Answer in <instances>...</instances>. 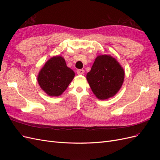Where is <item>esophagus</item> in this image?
Masks as SVG:
<instances>
[{"label":"esophagus","mask_w":160,"mask_h":160,"mask_svg":"<svg viewBox=\"0 0 160 160\" xmlns=\"http://www.w3.org/2000/svg\"><path fill=\"white\" fill-rule=\"evenodd\" d=\"M85 71L83 69H78L77 71V73L78 75H83Z\"/></svg>","instance_id":"1"}]
</instances>
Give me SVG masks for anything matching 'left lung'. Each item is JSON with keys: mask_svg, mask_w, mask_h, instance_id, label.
Wrapping results in <instances>:
<instances>
[{"mask_svg": "<svg viewBox=\"0 0 160 160\" xmlns=\"http://www.w3.org/2000/svg\"><path fill=\"white\" fill-rule=\"evenodd\" d=\"M124 76L123 68L115 59L104 55L96 58L87 74V80L97 98L104 100L118 93L123 83Z\"/></svg>", "mask_w": 160, "mask_h": 160, "instance_id": "1", "label": "left lung"}]
</instances>
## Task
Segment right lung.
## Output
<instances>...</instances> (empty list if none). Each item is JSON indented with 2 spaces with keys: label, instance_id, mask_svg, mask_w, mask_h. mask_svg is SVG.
Segmentation results:
<instances>
[{
  "label": "right lung",
  "instance_id": "add662e5",
  "mask_svg": "<svg viewBox=\"0 0 160 160\" xmlns=\"http://www.w3.org/2000/svg\"><path fill=\"white\" fill-rule=\"evenodd\" d=\"M75 77L62 57H53L48 61L38 76V83L49 96L61 95Z\"/></svg>",
  "mask_w": 160,
  "mask_h": 160
}]
</instances>
